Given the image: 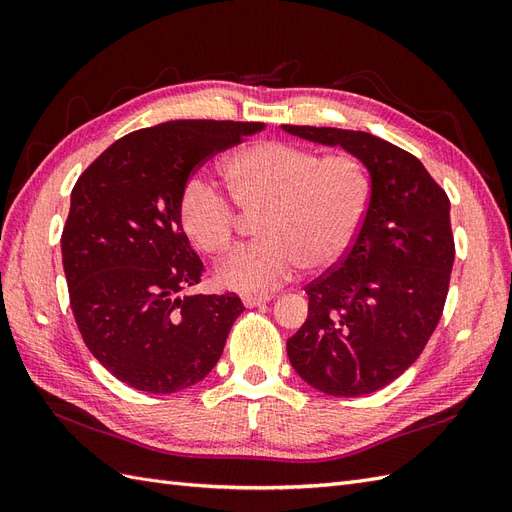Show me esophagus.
<instances>
[{
  "instance_id": "esophagus-1",
  "label": "esophagus",
  "mask_w": 512,
  "mask_h": 512,
  "mask_svg": "<svg viewBox=\"0 0 512 512\" xmlns=\"http://www.w3.org/2000/svg\"><path fill=\"white\" fill-rule=\"evenodd\" d=\"M271 299H273L271 294H245V297H243V305H245V307H258V305L269 303Z\"/></svg>"
}]
</instances>
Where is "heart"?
<instances>
[{
  "instance_id": "1",
  "label": "heart",
  "mask_w": 512,
  "mask_h": 512,
  "mask_svg": "<svg viewBox=\"0 0 512 512\" xmlns=\"http://www.w3.org/2000/svg\"><path fill=\"white\" fill-rule=\"evenodd\" d=\"M232 203L256 215L262 235L232 252L215 269L220 286L258 292L286 282L303 267L324 271L346 256L371 200L365 164L350 153H322L284 141H260L232 153L224 164ZM205 179L185 181L179 222L196 250L228 252L237 239L239 213Z\"/></svg>"
}]
</instances>
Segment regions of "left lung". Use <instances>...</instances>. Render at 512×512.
Listing matches in <instances>:
<instances>
[{
	"label": "left lung",
	"mask_w": 512,
	"mask_h": 512,
	"mask_svg": "<svg viewBox=\"0 0 512 512\" xmlns=\"http://www.w3.org/2000/svg\"><path fill=\"white\" fill-rule=\"evenodd\" d=\"M282 128L344 147L371 177L369 209L350 250L305 286L307 320L286 342L288 359L327 395L376 393L421 356L440 322L455 260L451 203L421 160L374 134Z\"/></svg>",
	"instance_id": "obj_1"
}]
</instances>
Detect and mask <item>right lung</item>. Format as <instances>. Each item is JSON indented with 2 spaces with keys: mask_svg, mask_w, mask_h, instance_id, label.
<instances>
[{
  "mask_svg": "<svg viewBox=\"0 0 512 512\" xmlns=\"http://www.w3.org/2000/svg\"><path fill=\"white\" fill-rule=\"evenodd\" d=\"M258 121L183 119L130 132L72 188L61 258L83 342L136 391L177 393L220 361L243 303L192 294L205 267L179 222V196L198 166L260 132Z\"/></svg>",
  "mask_w": 512,
  "mask_h": 512,
  "instance_id": "1",
  "label": "right lung"
}]
</instances>
